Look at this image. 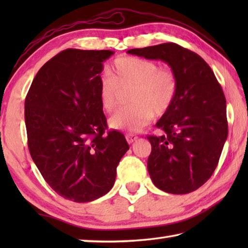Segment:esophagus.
Returning a JSON list of instances; mask_svg holds the SVG:
<instances>
[{"label": "esophagus", "mask_w": 248, "mask_h": 248, "mask_svg": "<svg viewBox=\"0 0 248 248\" xmlns=\"http://www.w3.org/2000/svg\"><path fill=\"white\" fill-rule=\"evenodd\" d=\"M125 139H127L128 143H133V142L138 139V137L134 136V134H132V133H128V134H125Z\"/></svg>", "instance_id": "obj_1"}]
</instances>
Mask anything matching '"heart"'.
Returning a JSON list of instances; mask_svg holds the SVG:
<instances>
[{"label":"heart","mask_w":248,"mask_h":248,"mask_svg":"<svg viewBox=\"0 0 248 248\" xmlns=\"http://www.w3.org/2000/svg\"><path fill=\"white\" fill-rule=\"evenodd\" d=\"M128 91L129 100L133 104L116 111L109 118V125L134 132L148 124L153 115L163 116L170 110L177 96L178 79L173 70L159 68L154 61L118 58L112 62L110 77H105L100 82V106L105 111H111L124 92Z\"/></svg>","instance_id":"1"}]
</instances>
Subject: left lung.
<instances>
[{"label": "left lung", "mask_w": 248, "mask_h": 248, "mask_svg": "<svg viewBox=\"0 0 248 248\" xmlns=\"http://www.w3.org/2000/svg\"><path fill=\"white\" fill-rule=\"evenodd\" d=\"M127 53L170 66L178 79L174 104L150 136L148 170L158 189L174 195L195 191L211 177L228 138L226 100L215 73L202 58L167 43Z\"/></svg>", "instance_id": "8db88e82"}]
</instances>
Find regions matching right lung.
Returning a JSON list of instances; mask_svg holds the SVG:
<instances>
[{"mask_svg":"<svg viewBox=\"0 0 248 248\" xmlns=\"http://www.w3.org/2000/svg\"><path fill=\"white\" fill-rule=\"evenodd\" d=\"M110 50L66 49L41 66L25 99L28 149L58 195L90 202L111 189L129 150L109 131L99 103L100 73Z\"/></svg>","mask_w":248,"mask_h":248,"instance_id":"obj_1","label":"right lung"}]
</instances>
